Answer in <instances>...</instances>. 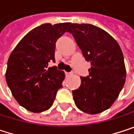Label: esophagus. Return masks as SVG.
I'll return each mask as SVG.
<instances>
[{
    "label": "esophagus",
    "instance_id": "obj_1",
    "mask_svg": "<svg viewBox=\"0 0 134 134\" xmlns=\"http://www.w3.org/2000/svg\"><path fill=\"white\" fill-rule=\"evenodd\" d=\"M73 75V72H66V76H70V75Z\"/></svg>",
    "mask_w": 134,
    "mask_h": 134
}]
</instances>
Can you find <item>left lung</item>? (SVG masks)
<instances>
[{"label":"left lung","instance_id":"left-lung-1","mask_svg":"<svg viewBox=\"0 0 134 134\" xmlns=\"http://www.w3.org/2000/svg\"><path fill=\"white\" fill-rule=\"evenodd\" d=\"M71 33L86 61L91 63L87 77L72 94L77 108L91 115L108 109L126 82V66L122 49L108 32L92 24L72 23Z\"/></svg>","mask_w":134,"mask_h":134}]
</instances>
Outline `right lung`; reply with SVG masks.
<instances>
[{
    "mask_svg": "<svg viewBox=\"0 0 134 134\" xmlns=\"http://www.w3.org/2000/svg\"><path fill=\"white\" fill-rule=\"evenodd\" d=\"M70 23L42 24L26 34L12 52L5 73L12 96L26 110L40 113L49 109L65 75L56 66L48 68L55 61V42Z\"/></svg>",
    "mask_w": 134,
    "mask_h": 134,
    "instance_id": "obj_1",
    "label": "right lung"
}]
</instances>
